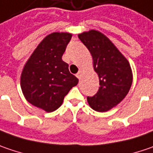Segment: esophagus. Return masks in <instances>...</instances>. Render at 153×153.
Masks as SVG:
<instances>
[{
    "label": "esophagus",
    "instance_id": "34e87169",
    "mask_svg": "<svg viewBox=\"0 0 153 153\" xmlns=\"http://www.w3.org/2000/svg\"><path fill=\"white\" fill-rule=\"evenodd\" d=\"M76 77L79 79H81V77H82V72H81V71H79V72L77 73Z\"/></svg>",
    "mask_w": 153,
    "mask_h": 153
}]
</instances>
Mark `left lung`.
<instances>
[{
  "mask_svg": "<svg viewBox=\"0 0 153 153\" xmlns=\"http://www.w3.org/2000/svg\"><path fill=\"white\" fill-rule=\"evenodd\" d=\"M78 37L89 50L99 78V89L93 97H87L88 103L96 111H108L121 103L129 91L133 82L129 62L110 39L97 30L85 31Z\"/></svg>",
  "mask_w": 153,
  "mask_h": 153,
  "instance_id": "obj_1",
  "label": "left lung"
}]
</instances>
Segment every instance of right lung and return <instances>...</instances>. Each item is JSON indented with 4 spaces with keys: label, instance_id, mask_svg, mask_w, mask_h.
<instances>
[{
    "label": "right lung",
    "instance_id": "1",
    "mask_svg": "<svg viewBox=\"0 0 153 153\" xmlns=\"http://www.w3.org/2000/svg\"><path fill=\"white\" fill-rule=\"evenodd\" d=\"M71 37L68 32H53L44 37L21 74L20 85L25 99L46 112L57 110L79 82L62 59Z\"/></svg>",
    "mask_w": 153,
    "mask_h": 153
}]
</instances>
